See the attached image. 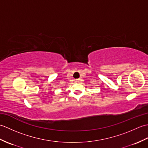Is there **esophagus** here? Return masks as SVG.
<instances>
[{
	"mask_svg": "<svg viewBox=\"0 0 148 148\" xmlns=\"http://www.w3.org/2000/svg\"><path fill=\"white\" fill-rule=\"evenodd\" d=\"M76 82H79V80H78V79H76Z\"/></svg>",
	"mask_w": 148,
	"mask_h": 148,
	"instance_id": "34e87169",
	"label": "esophagus"
}]
</instances>
